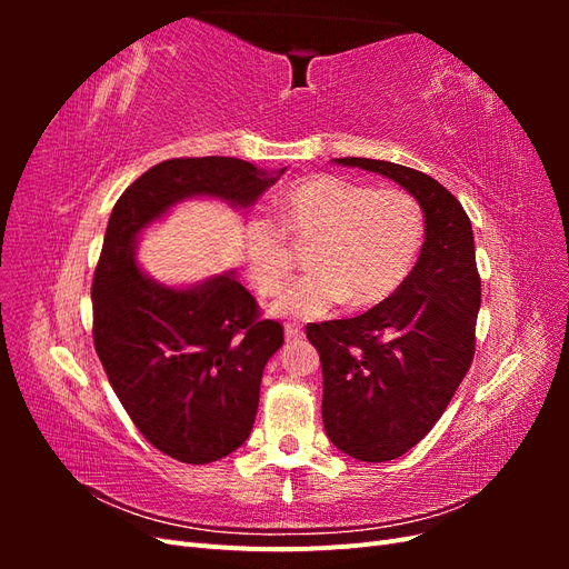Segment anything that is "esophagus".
Masks as SVG:
<instances>
[{
  "mask_svg": "<svg viewBox=\"0 0 569 569\" xmlns=\"http://www.w3.org/2000/svg\"><path fill=\"white\" fill-rule=\"evenodd\" d=\"M284 339L287 341H301L303 339V327L297 322H287L284 325Z\"/></svg>",
  "mask_w": 569,
  "mask_h": 569,
  "instance_id": "34e87169",
  "label": "esophagus"
}]
</instances>
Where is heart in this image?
I'll list each match as a JSON object with an SVG mask.
<instances>
[{
    "label": "heart",
    "instance_id": "1",
    "mask_svg": "<svg viewBox=\"0 0 569 569\" xmlns=\"http://www.w3.org/2000/svg\"><path fill=\"white\" fill-rule=\"evenodd\" d=\"M280 222L249 216L244 261L251 284L272 295L291 270L284 231L311 242L299 280L270 303L274 316L320 318L349 301L375 306L403 284L425 237V216L406 189H372L339 176H308L291 182L280 199Z\"/></svg>",
    "mask_w": 569,
    "mask_h": 569
}]
</instances>
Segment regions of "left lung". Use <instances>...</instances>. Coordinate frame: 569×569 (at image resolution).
<instances>
[{"instance_id":"left-lung-1","label":"left lung","mask_w":569,"mask_h":569,"mask_svg":"<svg viewBox=\"0 0 569 569\" xmlns=\"http://www.w3.org/2000/svg\"><path fill=\"white\" fill-rule=\"evenodd\" d=\"M401 184L425 213L416 268L389 299L347 320L308 325L322 363V422L339 451L385 462L437 425L475 356L481 282L460 201L420 170L375 159H335Z\"/></svg>"}]
</instances>
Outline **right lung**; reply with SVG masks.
<instances>
[{
  "instance_id": "obj_1",
  "label": "right lung",
  "mask_w": 569,
  "mask_h": 569,
  "mask_svg": "<svg viewBox=\"0 0 569 569\" xmlns=\"http://www.w3.org/2000/svg\"><path fill=\"white\" fill-rule=\"evenodd\" d=\"M278 173L230 157L170 159L116 201L92 282L94 349L118 401L144 439L170 458L203 465L242 446L256 420L268 358L282 325L261 320L234 270L194 287H166L137 266V237L184 199L247 209Z\"/></svg>"
}]
</instances>
